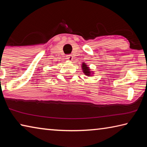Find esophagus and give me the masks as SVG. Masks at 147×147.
I'll list each match as a JSON object with an SVG mask.
<instances>
[{"label":"esophagus","instance_id":"obj_1","mask_svg":"<svg viewBox=\"0 0 147 147\" xmlns=\"http://www.w3.org/2000/svg\"><path fill=\"white\" fill-rule=\"evenodd\" d=\"M67 59L68 61H73V56L71 55V54H69V55L67 56Z\"/></svg>","mask_w":147,"mask_h":147}]
</instances>
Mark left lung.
I'll return each mask as SVG.
<instances>
[{"label":"left lung","instance_id":"8db88e82","mask_svg":"<svg viewBox=\"0 0 147 147\" xmlns=\"http://www.w3.org/2000/svg\"><path fill=\"white\" fill-rule=\"evenodd\" d=\"M82 69L83 73L88 76H91L93 74V71H91V69H89V67H88L86 63H83L82 65Z\"/></svg>","mask_w":147,"mask_h":147}]
</instances>
